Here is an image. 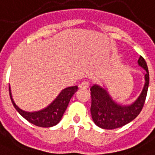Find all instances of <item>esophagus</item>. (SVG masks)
Listing matches in <instances>:
<instances>
[{"mask_svg": "<svg viewBox=\"0 0 155 155\" xmlns=\"http://www.w3.org/2000/svg\"><path fill=\"white\" fill-rule=\"evenodd\" d=\"M89 86V83L88 81H83V82L80 84V85H79V87H80L81 89H88Z\"/></svg>", "mask_w": 155, "mask_h": 155, "instance_id": "esophagus-1", "label": "esophagus"}]
</instances>
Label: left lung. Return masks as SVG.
<instances>
[{
	"instance_id": "8db88e82",
	"label": "left lung",
	"mask_w": 155,
	"mask_h": 155,
	"mask_svg": "<svg viewBox=\"0 0 155 155\" xmlns=\"http://www.w3.org/2000/svg\"><path fill=\"white\" fill-rule=\"evenodd\" d=\"M139 66L145 70V83L138 98L130 105H121L111 98L106 89L94 84L90 88L91 91V107L90 112L93 121L98 127L107 130H113L123 127L129 123L141 112L147 95L150 83V75L147 64L140 56L138 60Z\"/></svg>"
}]
</instances>
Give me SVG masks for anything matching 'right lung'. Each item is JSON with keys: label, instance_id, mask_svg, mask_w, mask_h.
Masks as SVG:
<instances>
[{"label": "right lung", "instance_id": "1", "mask_svg": "<svg viewBox=\"0 0 155 155\" xmlns=\"http://www.w3.org/2000/svg\"><path fill=\"white\" fill-rule=\"evenodd\" d=\"M78 86H71L64 89L58 95L57 98L44 109L34 113H28L20 109L19 107L15 104L12 95L9 87L10 97L15 108L17 112L22 116L28 121L37 127H51L57 125L62 117L63 114L68 106L71 98L74 93L77 91Z\"/></svg>", "mask_w": 155, "mask_h": 155}]
</instances>
